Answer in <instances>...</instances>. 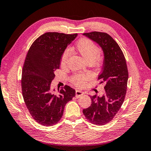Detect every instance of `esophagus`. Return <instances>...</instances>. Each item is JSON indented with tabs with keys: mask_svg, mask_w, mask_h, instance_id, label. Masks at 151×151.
Segmentation results:
<instances>
[{
	"mask_svg": "<svg viewBox=\"0 0 151 151\" xmlns=\"http://www.w3.org/2000/svg\"><path fill=\"white\" fill-rule=\"evenodd\" d=\"M83 94H84L83 92H82V91H78V90H76V97L81 96V95H83Z\"/></svg>",
	"mask_w": 151,
	"mask_h": 151,
	"instance_id": "1",
	"label": "esophagus"
}]
</instances>
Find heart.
Wrapping results in <instances>:
<instances>
[{"instance_id":"1","label":"heart","mask_w":151,"mask_h":151,"mask_svg":"<svg viewBox=\"0 0 151 151\" xmlns=\"http://www.w3.org/2000/svg\"><path fill=\"white\" fill-rule=\"evenodd\" d=\"M75 50L88 63H92L94 65H98L103 60L99 47L93 40L87 38L79 39L76 44ZM69 55L68 50H65L62 54L60 60V65L62 68L66 67ZM90 78L91 75L89 74H76L71 76L70 81L75 86H82L85 85Z\"/></svg>"}]
</instances>
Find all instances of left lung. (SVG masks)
Returning a JSON list of instances; mask_svg holds the SVG:
<instances>
[{
  "mask_svg": "<svg viewBox=\"0 0 151 151\" xmlns=\"http://www.w3.org/2000/svg\"><path fill=\"white\" fill-rule=\"evenodd\" d=\"M83 35L103 48L104 59L98 81L104 85L105 93L91 96V105L83 112L92 124L104 125L113 119L124 101L129 78L126 59L119 45L107 33L93 31Z\"/></svg>",
  "mask_w": 151,
  "mask_h": 151,
  "instance_id": "left-lung-1",
  "label": "left lung"
}]
</instances>
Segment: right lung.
Returning a JSON list of instances; mask_svg holds the SVG:
<instances>
[{"instance_id": "1", "label": "right lung", "mask_w": 151, "mask_h": 151, "mask_svg": "<svg viewBox=\"0 0 151 151\" xmlns=\"http://www.w3.org/2000/svg\"><path fill=\"white\" fill-rule=\"evenodd\" d=\"M77 34L48 32L30 46L22 71L24 101L33 119L43 126H52L63 115L66 104L75 96V91L65 85L57 94L50 91L55 72L59 69L61 56Z\"/></svg>"}]
</instances>
